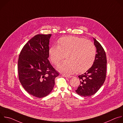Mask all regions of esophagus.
I'll use <instances>...</instances> for the list:
<instances>
[{"label":"esophagus","mask_w":123,"mask_h":123,"mask_svg":"<svg viewBox=\"0 0 123 123\" xmlns=\"http://www.w3.org/2000/svg\"><path fill=\"white\" fill-rule=\"evenodd\" d=\"M63 76H64V77H66V78H71V77H72L73 76H70V75H67V74H63L62 75Z\"/></svg>","instance_id":"esophagus-1"}]
</instances>
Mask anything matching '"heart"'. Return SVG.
Here are the masks:
<instances>
[{
  "label": "heart",
  "mask_w": 123,
  "mask_h": 123,
  "mask_svg": "<svg viewBox=\"0 0 123 123\" xmlns=\"http://www.w3.org/2000/svg\"><path fill=\"white\" fill-rule=\"evenodd\" d=\"M50 60L54 64L65 58L68 60L59 64L57 68L68 74L83 73L92 65L96 56L94 44L89 40L75 37H66L57 42V46H51L49 50Z\"/></svg>",
  "instance_id": "obj_1"
}]
</instances>
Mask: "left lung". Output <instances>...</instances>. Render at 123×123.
<instances>
[{
  "label": "left lung",
  "mask_w": 123,
  "mask_h": 123,
  "mask_svg": "<svg viewBox=\"0 0 123 123\" xmlns=\"http://www.w3.org/2000/svg\"><path fill=\"white\" fill-rule=\"evenodd\" d=\"M96 54L92 66L83 74L78 76L80 84L76 92L86 97L94 94L103 85L106 77V55L101 45L93 38Z\"/></svg>",
  "instance_id": "8db88e82"
}]
</instances>
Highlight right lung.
Instances as JSON below:
<instances>
[{
	"mask_svg": "<svg viewBox=\"0 0 123 123\" xmlns=\"http://www.w3.org/2000/svg\"><path fill=\"white\" fill-rule=\"evenodd\" d=\"M49 34H37L23 47L18 60L19 81L30 94L38 98L47 96L53 89L59 73L48 60Z\"/></svg>",
	"mask_w": 123,
	"mask_h": 123,
	"instance_id": "1",
	"label": "right lung"
}]
</instances>
